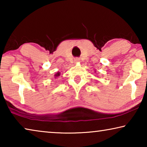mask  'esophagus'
I'll use <instances>...</instances> for the list:
<instances>
[{
    "label": "esophagus",
    "mask_w": 147,
    "mask_h": 147,
    "mask_svg": "<svg viewBox=\"0 0 147 147\" xmlns=\"http://www.w3.org/2000/svg\"><path fill=\"white\" fill-rule=\"evenodd\" d=\"M80 61V59L79 58H76L74 59V63H78V62Z\"/></svg>",
    "instance_id": "esophagus-1"
}]
</instances>
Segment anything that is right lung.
<instances>
[{"mask_svg": "<svg viewBox=\"0 0 147 147\" xmlns=\"http://www.w3.org/2000/svg\"><path fill=\"white\" fill-rule=\"evenodd\" d=\"M60 76V73H59V72H58V73H57L55 75H54V77H55V78H56L57 77H58V76Z\"/></svg>", "mask_w": 147, "mask_h": 147, "instance_id": "obj_1", "label": "right lung"}]
</instances>
